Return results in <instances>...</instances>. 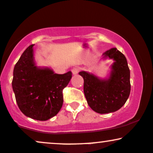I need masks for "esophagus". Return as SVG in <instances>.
Segmentation results:
<instances>
[{"label":"esophagus","instance_id":"esophagus-1","mask_svg":"<svg viewBox=\"0 0 153 153\" xmlns=\"http://www.w3.org/2000/svg\"><path fill=\"white\" fill-rule=\"evenodd\" d=\"M79 71H80V69H79L78 68H73V69H72V73H73V75H76L78 73Z\"/></svg>","mask_w":153,"mask_h":153}]
</instances>
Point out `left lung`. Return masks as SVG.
Wrapping results in <instances>:
<instances>
[{
	"label": "left lung",
	"mask_w": 153,
	"mask_h": 153,
	"mask_svg": "<svg viewBox=\"0 0 153 153\" xmlns=\"http://www.w3.org/2000/svg\"><path fill=\"white\" fill-rule=\"evenodd\" d=\"M104 55L115 60L108 80H100L85 71L79 73L84 80L83 91L88 104L99 114L114 112L122 108L131 90L130 71L125 56L117 48L106 51Z\"/></svg>",
	"instance_id": "obj_1"
}]
</instances>
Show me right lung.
I'll return each instance as SVG.
<instances>
[{
	"label": "right lung",
	"mask_w": 153,
	"mask_h": 153,
	"mask_svg": "<svg viewBox=\"0 0 153 153\" xmlns=\"http://www.w3.org/2000/svg\"><path fill=\"white\" fill-rule=\"evenodd\" d=\"M33 47H28L15 65L12 87L19 109L24 115L46 121L62 108V91L71 80L72 72L60 75L48 68H38L34 62Z\"/></svg>",
	"instance_id": "add662e5"
}]
</instances>
